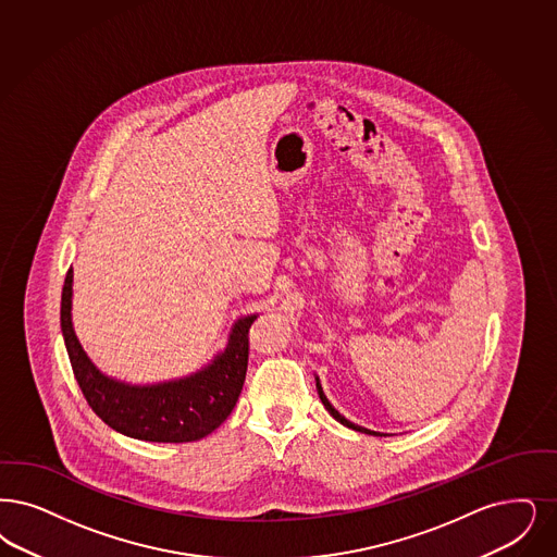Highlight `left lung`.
Instances as JSON below:
<instances>
[{"instance_id": "left-lung-1", "label": "left lung", "mask_w": 557, "mask_h": 557, "mask_svg": "<svg viewBox=\"0 0 557 557\" xmlns=\"http://www.w3.org/2000/svg\"><path fill=\"white\" fill-rule=\"evenodd\" d=\"M314 381H317V392H319V398L323 401V406L327 408V412L334 417L337 423L344 424V426H348V429H355V431H360V433H367V435H387V433H379V431H371V429H367V426H360V424H355L352 421H348L344 414H339L337 410H335L334 406H332V401L327 400V396L323 394V387H321V381L319 377L314 375Z\"/></svg>"}]
</instances>
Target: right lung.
Listing matches in <instances>:
<instances>
[{
  "label": "right lung",
  "instance_id": "1",
  "mask_svg": "<svg viewBox=\"0 0 557 557\" xmlns=\"http://www.w3.org/2000/svg\"><path fill=\"white\" fill-rule=\"evenodd\" d=\"M72 284L70 268L62 289V335L74 377L103 423L134 440L186 444L207 437L230 417L245 385L248 327L257 312L232 325L225 348L199 371L157 383H128L106 375L78 342L72 323Z\"/></svg>",
  "mask_w": 557,
  "mask_h": 557
}]
</instances>
